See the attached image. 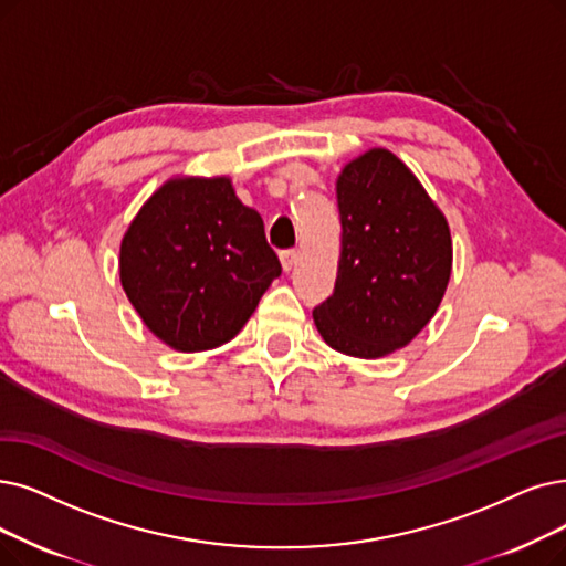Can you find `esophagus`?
<instances>
[{
	"label": "esophagus",
	"mask_w": 566,
	"mask_h": 566,
	"mask_svg": "<svg viewBox=\"0 0 566 566\" xmlns=\"http://www.w3.org/2000/svg\"><path fill=\"white\" fill-rule=\"evenodd\" d=\"M297 260H300V251H283V253H281V264H283L285 271L295 269Z\"/></svg>",
	"instance_id": "34e87169"
}]
</instances>
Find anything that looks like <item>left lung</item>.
I'll return each instance as SVG.
<instances>
[{"label":"left lung","instance_id":"left-lung-1","mask_svg":"<svg viewBox=\"0 0 566 566\" xmlns=\"http://www.w3.org/2000/svg\"><path fill=\"white\" fill-rule=\"evenodd\" d=\"M342 260L313 321L334 350L376 359L432 321L453 269L443 213L397 155L371 148L336 180Z\"/></svg>","mask_w":566,"mask_h":566}]
</instances>
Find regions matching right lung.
<instances>
[{"label": "right lung", "instance_id": "1", "mask_svg": "<svg viewBox=\"0 0 566 566\" xmlns=\"http://www.w3.org/2000/svg\"><path fill=\"white\" fill-rule=\"evenodd\" d=\"M281 262L228 176L171 178L127 228L120 283L146 327L180 353L228 344Z\"/></svg>", "mask_w": 566, "mask_h": 566}]
</instances>
